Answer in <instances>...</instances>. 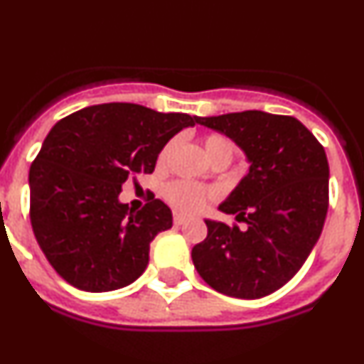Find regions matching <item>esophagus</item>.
<instances>
[{
  "mask_svg": "<svg viewBox=\"0 0 364 364\" xmlns=\"http://www.w3.org/2000/svg\"><path fill=\"white\" fill-rule=\"evenodd\" d=\"M186 223V217L181 215V213H176L174 215V224L176 226H181V224Z\"/></svg>",
  "mask_w": 364,
  "mask_h": 364,
  "instance_id": "34e87169",
  "label": "esophagus"
}]
</instances>
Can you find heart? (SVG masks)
Returning a JSON list of instances; mask_svg holds the SVG:
<instances>
[{
	"mask_svg": "<svg viewBox=\"0 0 364 364\" xmlns=\"http://www.w3.org/2000/svg\"><path fill=\"white\" fill-rule=\"evenodd\" d=\"M205 152L210 159L215 158H228L232 159L233 152H235V145L230 140L228 136L224 134H208L205 138ZM178 145V138H172L168 144L163 147L159 152L158 163L165 165L166 159L171 158L172 151ZM163 196L168 201L172 208H176L181 213H196L206 206V203L217 198V190L208 188V186L196 185L190 181H172L165 186Z\"/></svg>",
	"mask_w": 364,
	"mask_h": 364,
	"instance_id": "obj_1",
	"label": "heart"
}]
</instances>
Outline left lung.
<instances>
[{"mask_svg":"<svg viewBox=\"0 0 364 364\" xmlns=\"http://www.w3.org/2000/svg\"><path fill=\"white\" fill-rule=\"evenodd\" d=\"M246 154L250 172L219 210L246 228L206 219L208 235L192 250L203 280L226 296L257 300L300 271L328 210L325 149L300 120L264 111L196 117Z\"/></svg>","mask_w":364,"mask_h":364,"instance_id":"8db88e82","label":"left lung"}]
</instances>
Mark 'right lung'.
<instances>
[{
	"label": "right lung",
	"mask_w": 364,
	"mask_h": 364,
	"mask_svg": "<svg viewBox=\"0 0 364 364\" xmlns=\"http://www.w3.org/2000/svg\"><path fill=\"white\" fill-rule=\"evenodd\" d=\"M192 125L190 114L122 102L90 105L53 125L30 166V220L68 284L105 293L144 273L172 212L154 196L134 212L118 196L129 176L152 174L166 141Z\"/></svg>",
	"instance_id": "add662e5"
}]
</instances>
